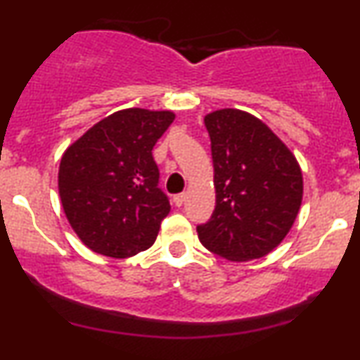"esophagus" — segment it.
Segmentation results:
<instances>
[{
  "mask_svg": "<svg viewBox=\"0 0 360 360\" xmlns=\"http://www.w3.org/2000/svg\"><path fill=\"white\" fill-rule=\"evenodd\" d=\"M172 201H174V205H176V206H183V205H184V201H186V193L176 194V196H174V199H172Z\"/></svg>",
  "mask_w": 360,
  "mask_h": 360,
  "instance_id": "1",
  "label": "esophagus"
}]
</instances>
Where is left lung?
Here are the masks:
<instances>
[{"instance_id": "8db88e82", "label": "left lung", "mask_w": 360, "mask_h": 360, "mask_svg": "<svg viewBox=\"0 0 360 360\" xmlns=\"http://www.w3.org/2000/svg\"><path fill=\"white\" fill-rule=\"evenodd\" d=\"M216 206L199 241L231 262L262 258L281 243L304 194L297 159L262 120L235 109L205 117Z\"/></svg>"}]
</instances>
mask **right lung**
Returning a JSON list of instances; mask_svg holds the SVG:
<instances>
[{"instance_id":"add662e5","label":"right lung","mask_w":360,"mask_h":360,"mask_svg":"<svg viewBox=\"0 0 360 360\" xmlns=\"http://www.w3.org/2000/svg\"><path fill=\"white\" fill-rule=\"evenodd\" d=\"M172 120L167 110L115 112L63 154L58 189L65 214L95 253L129 258L154 245L171 205L159 188L153 149Z\"/></svg>"}]
</instances>
